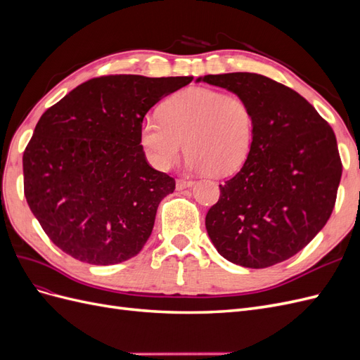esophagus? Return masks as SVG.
I'll list each match as a JSON object with an SVG mask.
<instances>
[{"mask_svg": "<svg viewBox=\"0 0 360 360\" xmlns=\"http://www.w3.org/2000/svg\"><path fill=\"white\" fill-rule=\"evenodd\" d=\"M192 184H193V181H192V180H177V183H176V188H177L179 191H181V189L191 188Z\"/></svg>", "mask_w": 360, "mask_h": 360, "instance_id": "34e87169", "label": "esophagus"}]
</instances>
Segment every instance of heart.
<instances>
[{
    "instance_id": "1",
    "label": "heart",
    "mask_w": 360,
    "mask_h": 360,
    "mask_svg": "<svg viewBox=\"0 0 360 360\" xmlns=\"http://www.w3.org/2000/svg\"><path fill=\"white\" fill-rule=\"evenodd\" d=\"M160 118L147 117L139 144L150 165L167 171L181 155L191 171L216 177L240 169L254 144L252 106L238 94L212 89H186L160 106Z\"/></svg>"
}]
</instances>
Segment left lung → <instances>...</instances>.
<instances>
[{
  "mask_svg": "<svg viewBox=\"0 0 360 360\" xmlns=\"http://www.w3.org/2000/svg\"><path fill=\"white\" fill-rule=\"evenodd\" d=\"M197 82L245 97L255 115L252 150L205 216L225 259L264 269L296 255L332 214L342 165L332 127L299 93L263 75H205Z\"/></svg>",
  "mask_w": 360,
  "mask_h": 360,
  "instance_id": "8db88e82",
  "label": "left lung"
}]
</instances>
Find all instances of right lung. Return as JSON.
<instances>
[{
    "mask_svg": "<svg viewBox=\"0 0 360 360\" xmlns=\"http://www.w3.org/2000/svg\"><path fill=\"white\" fill-rule=\"evenodd\" d=\"M192 79L101 76L40 117L22 158L24 192L63 252L111 266L144 248L176 181L148 165L139 127L150 108Z\"/></svg>",
    "mask_w": 360,
    "mask_h": 360,
    "instance_id": "add662e5",
    "label": "right lung"
}]
</instances>
